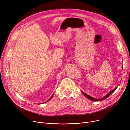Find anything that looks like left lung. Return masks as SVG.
<instances>
[{"label":"left lung","mask_w":130,"mask_h":130,"mask_svg":"<svg viewBox=\"0 0 130 130\" xmlns=\"http://www.w3.org/2000/svg\"><path fill=\"white\" fill-rule=\"evenodd\" d=\"M117 87H115L114 90H112V91H111L110 93H108L107 95H105V96L104 97H103V98H102V99H95V98H93L91 97V96H90V95H87V94L84 93L83 92H82V93H83V94H84V96H85V97H86L87 99H88L91 100V101H103V100H105V99H106L107 98H108L109 96H110V95H111L116 90V89H117Z\"/></svg>","instance_id":"8db88e82"}]
</instances>
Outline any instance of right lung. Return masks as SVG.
<instances>
[{
	"instance_id": "right-lung-1",
	"label": "right lung",
	"mask_w": 130,
	"mask_h": 130,
	"mask_svg": "<svg viewBox=\"0 0 130 130\" xmlns=\"http://www.w3.org/2000/svg\"><path fill=\"white\" fill-rule=\"evenodd\" d=\"M53 95H52V97H51V98H50V99H49V100H48V101H46V102H48V101H50V100H51V99H52V98H53Z\"/></svg>"
}]
</instances>
